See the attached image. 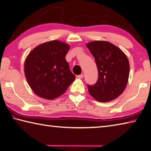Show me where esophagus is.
Segmentation results:
<instances>
[{
  "label": "esophagus",
  "instance_id": "esophagus-1",
  "mask_svg": "<svg viewBox=\"0 0 151 151\" xmlns=\"http://www.w3.org/2000/svg\"><path fill=\"white\" fill-rule=\"evenodd\" d=\"M77 77H78V78H83V74H81V75H78Z\"/></svg>",
  "mask_w": 151,
  "mask_h": 151
}]
</instances>
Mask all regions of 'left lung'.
Instances as JSON below:
<instances>
[{
    "label": "left lung",
    "mask_w": 151,
    "mask_h": 151,
    "mask_svg": "<svg viewBox=\"0 0 151 151\" xmlns=\"http://www.w3.org/2000/svg\"><path fill=\"white\" fill-rule=\"evenodd\" d=\"M96 64L98 78L94 85H88L90 94L100 102L116 99L124 91L129 75L127 56L117 46L105 41L86 44Z\"/></svg>",
    "instance_id": "left-lung-1"
}]
</instances>
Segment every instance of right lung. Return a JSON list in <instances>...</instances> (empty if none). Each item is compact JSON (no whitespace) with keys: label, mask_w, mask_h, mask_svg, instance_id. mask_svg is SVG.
I'll list each match as a JSON object with an SVG mask.
<instances>
[{"label":"right lung","mask_w":151,"mask_h":151,"mask_svg":"<svg viewBox=\"0 0 151 151\" xmlns=\"http://www.w3.org/2000/svg\"><path fill=\"white\" fill-rule=\"evenodd\" d=\"M69 49L64 42L50 41L37 46L26 57V80L38 96L47 100L58 98L75 80L65 59Z\"/></svg>","instance_id":"1"}]
</instances>
